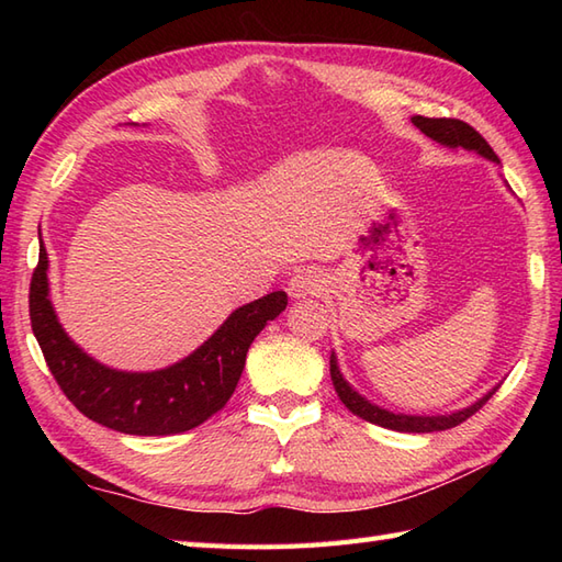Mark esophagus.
I'll use <instances>...</instances> for the list:
<instances>
[{
  "label": "esophagus",
  "mask_w": 562,
  "mask_h": 562,
  "mask_svg": "<svg viewBox=\"0 0 562 562\" xmlns=\"http://www.w3.org/2000/svg\"><path fill=\"white\" fill-rule=\"evenodd\" d=\"M324 288H326V278L318 268L296 270L288 282V292H290V296H294V300H306V296H316V294L324 292Z\"/></svg>",
  "instance_id": "34e87169"
}]
</instances>
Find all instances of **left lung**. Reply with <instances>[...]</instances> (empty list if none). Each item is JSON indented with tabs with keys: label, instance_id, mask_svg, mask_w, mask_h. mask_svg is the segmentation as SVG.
<instances>
[{
	"label": "left lung",
	"instance_id": "8db88e82",
	"mask_svg": "<svg viewBox=\"0 0 562 562\" xmlns=\"http://www.w3.org/2000/svg\"><path fill=\"white\" fill-rule=\"evenodd\" d=\"M413 125L420 130V133H425L429 139L441 142V145L473 149V151H479L481 157H485V159L499 161L497 154L493 151L491 145H487L485 137L479 133V130H473L469 123L457 121V117H423V115H415L413 117ZM330 379H333V386H336L338 398L345 403V408H348L350 413H355L357 417H362V420H367V423L379 425V427L396 429V432H439V429L457 427L463 420H469L471 415L479 413L483 405L487 403V398H491L493 393H495V389H493L479 403H473L471 408H463V411L451 413V415H435V417L396 415V413H389L384 408H376V405L364 401L360 393L352 391L348 381H345L342 374H340L338 362H336V355H330Z\"/></svg>",
	"mask_w": 562,
	"mask_h": 562
}]
</instances>
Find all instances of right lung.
I'll return each mask as SVG.
<instances>
[{
  "label": "right lung",
  "instance_id": "add662e5",
  "mask_svg": "<svg viewBox=\"0 0 562 562\" xmlns=\"http://www.w3.org/2000/svg\"><path fill=\"white\" fill-rule=\"evenodd\" d=\"M288 306V294L270 292L224 321L214 336L169 369L115 372L81 352L59 326L47 300V254L41 246L33 270L31 328L57 386L89 420L125 435H178L222 411L244 372L246 352L268 321Z\"/></svg>",
  "mask_w": 562,
  "mask_h": 562
}]
</instances>
